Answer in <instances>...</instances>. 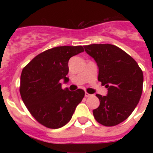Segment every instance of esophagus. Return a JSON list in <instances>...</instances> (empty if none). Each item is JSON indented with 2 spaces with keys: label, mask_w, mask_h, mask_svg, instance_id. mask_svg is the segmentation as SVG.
Masks as SVG:
<instances>
[{
  "label": "esophagus",
  "mask_w": 153,
  "mask_h": 153,
  "mask_svg": "<svg viewBox=\"0 0 153 153\" xmlns=\"http://www.w3.org/2000/svg\"><path fill=\"white\" fill-rule=\"evenodd\" d=\"M91 96V94H89V93H85V97H88Z\"/></svg>",
  "instance_id": "obj_1"
}]
</instances>
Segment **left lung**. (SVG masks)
Masks as SVG:
<instances>
[{"label": "left lung", "mask_w": 153, "mask_h": 153, "mask_svg": "<svg viewBox=\"0 0 153 153\" xmlns=\"http://www.w3.org/2000/svg\"><path fill=\"white\" fill-rule=\"evenodd\" d=\"M98 66V81L107 88L106 96L97 94L100 105L93 110L101 125L115 126L128 118L141 97L143 71L138 63L120 48L111 44L84 47Z\"/></svg>", "instance_id": "obj_1"}]
</instances>
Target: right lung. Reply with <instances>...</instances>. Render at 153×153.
<instances>
[{
  "instance_id": "right-lung-1",
  "label": "right lung",
  "mask_w": 153,
  "mask_h": 153,
  "mask_svg": "<svg viewBox=\"0 0 153 153\" xmlns=\"http://www.w3.org/2000/svg\"><path fill=\"white\" fill-rule=\"evenodd\" d=\"M82 46L48 49L35 56L23 69L19 92L28 111L41 125L59 128L70 121L84 97L83 89H62L61 80L69 81L68 62L83 51Z\"/></svg>"
}]
</instances>
